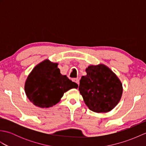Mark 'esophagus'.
<instances>
[{"mask_svg":"<svg viewBox=\"0 0 146 146\" xmlns=\"http://www.w3.org/2000/svg\"><path fill=\"white\" fill-rule=\"evenodd\" d=\"M72 81L73 82H75L76 84H78V85H79V83H80V82H79V80H78V78H73V80H72Z\"/></svg>","mask_w":146,"mask_h":146,"instance_id":"esophagus-1","label":"esophagus"}]
</instances>
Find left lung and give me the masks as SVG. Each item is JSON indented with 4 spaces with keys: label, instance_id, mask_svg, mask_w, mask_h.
<instances>
[{
    "label": "left lung",
    "instance_id": "1",
    "mask_svg": "<svg viewBox=\"0 0 146 146\" xmlns=\"http://www.w3.org/2000/svg\"><path fill=\"white\" fill-rule=\"evenodd\" d=\"M86 75L80 81L79 91L89 109L97 113L108 112L119 103L122 84L110 68L104 64L90 65Z\"/></svg>",
    "mask_w": 146,
    "mask_h": 146
}]
</instances>
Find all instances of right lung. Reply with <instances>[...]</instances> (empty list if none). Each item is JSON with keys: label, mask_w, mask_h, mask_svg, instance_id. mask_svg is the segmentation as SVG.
<instances>
[{"label": "right lung", "mask_w": 146, "mask_h": 146, "mask_svg": "<svg viewBox=\"0 0 146 146\" xmlns=\"http://www.w3.org/2000/svg\"><path fill=\"white\" fill-rule=\"evenodd\" d=\"M78 85L62 75L58 63L48 60L32 70L25 83V92L31 102L41 108L52 107L60 102L64 92Z\"/></svg>", "instance_id": "1"}]
</instances>
